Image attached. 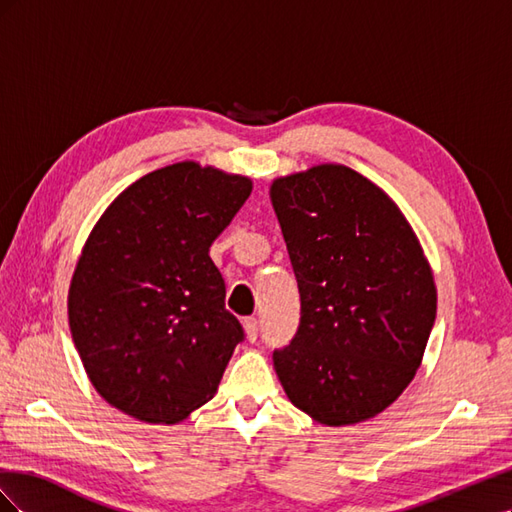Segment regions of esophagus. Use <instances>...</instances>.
<instances>
[{"mask_svg":"<svg viewBox=\"0 0 512 512\" xmlns=\"http://www.w3.org/2000/svg\"><path fill=\"white\" fill-rule=\"evenodd\" d=\"M243 329L247 333V339H250V342H256V339H258V320L256 318H245Z\"/></svg>","mask_w":512,"mask_h":512,"instance_id":"34e87169","label":"esophagus"}]
</instances>
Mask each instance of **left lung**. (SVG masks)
Instances as JSON below:
<instances>
[{"mask_svg": "<svg viewBox=\"0 0 512 512\" xmlns=\"http://www.w3.org/2000/svg\"><path fill=\"white\" fill-rule=\"evenodd\" d=\"M301 318L273 350L288 399L324 425L380 414L421 365L436 286L410 224L354 170L322 164L273 181Z\"/></svg>", "mask_w": 512, "mask_h": 512, "instance_id": "left-lung-1", "label": "left lung"}]
</instances>
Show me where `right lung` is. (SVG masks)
<instances>
[{
    "instance_id": "1",
    "label": "right lung",
    "mask_w": 512,
    "mask_h": 512,
    "mask_svg": "<svg viewBox=\"0 0 512 512\" xmlns=\"http://www.w3.org/2000/svg\"><path fill=\"white\" fill-rule=\"evenodd\" d=\"M252 192L194 162L145 175L104 211L72 275L68 318L96 391L145 423H177L218 391L245 339L209 247Z\"/></svg>"
}]
</instances>
